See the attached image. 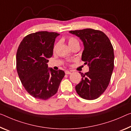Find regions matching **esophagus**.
<instances>
[{
    "mask_svg": "<svg viewBox=\"0 0 131 131\" xmlns=\"http://www.w3.org/2000/svg\"><path fill=\"white\" fill-rule=\"evenodd\" d=\"M65 73H66V74H67V75H68V74H71V71H65Z\"/></svg>",
    "mask_w": 131,
    "mask_h": 131,
    "instance_id": "1",
    "label": "esophagus"
}]
</instances>
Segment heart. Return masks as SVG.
<instances>
[{
    "instance_id": "obj_1",
    "label": "heart",
    "mask_w": 131,
    "mask_h": 131,
    "mask_svg": "<svg viewBox=\"0 0 131 131\" xmlns=\"http://www.w3.org/2000/svg\"><path fill=\"white\" fill-rule=\"evenodd\" d=\"M68 45H69L70 47H72V46H73L74 45H79V42H78V40L75 39V38L74 37H70L69 39H68ZM56 47V45L54 46V49H55Z\"/></svg>"
}]
</instances>
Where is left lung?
<instances>
[{"mask_svg": "<svg viewBox=\"0 0 131 131\" xmlns=\"http://www.w3.org/2000/svg\"><path fill=\"white\" fill-rule=\"evenodd\" d=\"M69 32L83 43L81 60L89 67V71L85 74L80 72L82 78L75 86L76 91L84 99H96L109 85L114 67L113 47L101 31L85 29Z\"/></svg>", "mask_w": 131, "mask_h": 131, "instance_id": "obj_1", "label": "left lung"}]
</instances>
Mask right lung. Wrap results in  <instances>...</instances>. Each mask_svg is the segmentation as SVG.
Returning <instances> with one entry per match:
<instances>
[{"mask_svg": "<svg viewBox=\"0 0 131 131\" xmlns=\"http://www.w3.org/2000/svg\"><path fill=\"white\" fill-rule=\"evenodd\" d=\"M59 34L39 31L26 36L16 54V68L22 85L30 95L47 100L57 93L65 72L48 67L56 38Z\"/></svg>", "mask_w": 131, "mask_h": 131, "instance_id": "right-lung-1", "label": "right lung"}]
</instances>
